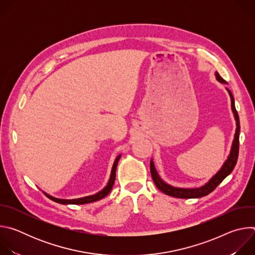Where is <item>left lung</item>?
<instances>
[{
    "instance_id": "1",
    "label": "left lung",
    "mask_w": 255,
    "mask_h": 255,
    "mask_svg": "<svg viewBox=\"0 0 255 255\" xmlns=\"http://www.w3.org/2000/svg\"><path fill=\"white\" fill-rule=\"evenodd\" d=\"M216 78L217 80L221 82V83H226L225 80L216 72ZM229 92V95L231 97V107H232V111L234 113L235 119H236V132H235V137H234V141L232 144V148H231V152L230 155L228 157V159L226 160V162L224 163L223 167L219 170L210 181L205 185L202 188L199 189H178V188H173L167 184H165L164 181L159 177L158 173L155 170L154 164L152 162V160L150 161V172H151V176L152 179L154 181L155 186L157 187V189L159 191H161L162 193H164L165 195L174 197V198H180V199H192V198H201L204 196L209 195L210 193H212L218 186H219L223 179L232 172V170L234 169L237 159H238V153H239V132H240V123H239V116L237 113V110L235 108V103H234V98L233 95L231 93V91L229 89H227Z\"/></svg>"
}]
</instances>
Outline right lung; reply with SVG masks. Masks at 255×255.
<instances>
[{"instance_id":"1","label":"right lung","mask_w":255,"mask_h":255,"mask_svg":"<svg viewBox=\"0 0 255 255\" xmlns=\"http://www.w3.org/2000/svg\"><path fill=\"white\" fill-rule=\"evenodd\" d=\"M120 156L119 155L115 162H114V165L112 167V172H111V176H110V180H109V183L107 185V187L101 191L100 193L96 194V195H93V196H89V197H85V198H81V199H76V200H63V199H56V198H53L47 194H45L50 200L56 202V203H59V204H64V205H67V204H74V205H83V204H88V203H92V202H96V201H99L103 198H105L109 193L111 192L113 186H114V181H115V178H116V168H117V164H118V161L120 159Z\"/></svg>"}]
</instances>
